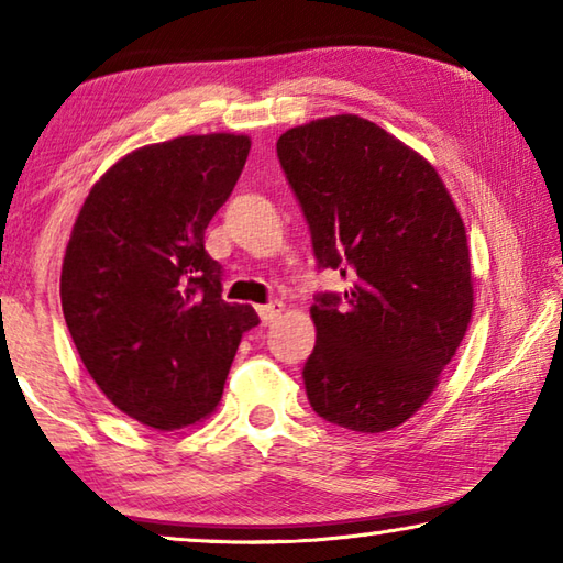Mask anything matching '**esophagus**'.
<instances>
[{
	"instance_id": "34e87169",
	"label": "esophagus",
	"mask_w": 563,
	"mask_h": 563,
	"mask_svg": "<svg viewBox=\"0 0 563 563\" xmlns=\"http://www.w3.org/2000/svg\"><path fill=\"white\" fill-rule=\"evenodd\" d=\"M283 310H285V305L278 300L268 302V305H258V316L263 320V325H271V322L278 320L283 316Z\"/></svg>"
}]
</instances>
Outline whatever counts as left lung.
<instances>
[{
	"instance_id": "left-lung-1",
	"label": "left lung",
	"mask_w": 563,
	"mask_h": 563,
	"mask_svg": "<svg viewBox=\"0 0 563 563\" xmlns=\"http://www.w3.org/2000/svg\"><path fill=\"white\" fill-rule=\"evenodd\" d=\"M320 268L352 278L310 308L302 377L316 412L387 432L422 407L472 322L464 221L437 168L377 123L338 113L278 139Z\"/></svg>"
}]
</instances>
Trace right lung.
Returning <instances> with one entry per match:
<instances>
[{
    "label": "right lung",
    "instance_id": "right-lung-1",
    "mask_svg": "<svg viewBox=\"0 0 563 563\" xmlns=\"http://www.w3.org/2000/svg\"><path fill=\"white\" fill-rule=\"evenodd\" d=\"M245 133H190L119 158L76 216L62 310L111 405L158 432L213 412L251 305L221 298L206 228L245 166Z\"/></svg>",
    "mask_w": 563,
    "mask_h": 563
}]
</instances>
